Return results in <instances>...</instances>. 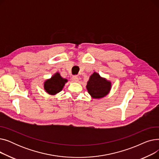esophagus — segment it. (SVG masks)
Instances as JSON below:
<instances>
[{"mask_svg":"<svg viewBox=\"0 0 159 159\" xmlns=\"http://www.w3.org/2000/svg\"><path fill=\"white\" fill-rule=\"evenodd\" d=\"M72 80L75 82H77L79 81V77L77 76V75H73L72 77Z\"/></svg>","mask_w":159,"mask_h":159,"instance_id":"34e87169","label":"esophagus"}]
</instances>
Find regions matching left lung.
<instances>
[{"label":"left lung","instance_id":"obj_1","mask_svg":"<svg viewBox=\"0 0 159 159\" xmlns=\"http://www.w3.org/2000/svg\"><path fill=\"white\" fill-rule=\"evenodd\" d=\"M88 93L93 98H99L106 96L111 89V82L101 78L97 73H93L86 86Z\"/></svg>","mask_w":159,"mask_h":159}]
</instances>
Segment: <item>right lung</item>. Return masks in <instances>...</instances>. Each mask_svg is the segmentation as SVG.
Wrapping results in <instances>:
<instances>
[{"label": "right lung", "mask_w": 159, "mask_h": 159, "mask_svg": "<svg viewBox=\"0 0 159 159\" xmlns=\"http://www.w3.org/2000/svg\"><path fill=\"white\" fill-rule=\"evenodd\" d=\"M66 82V79L62 78L60 74L57 73L51 79L47 80L44 82V89L49 94L55 95L62 89Z\"/></svg>", "instance_id": "add662e5"}]
</instances>
